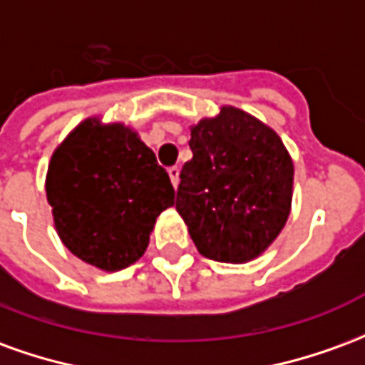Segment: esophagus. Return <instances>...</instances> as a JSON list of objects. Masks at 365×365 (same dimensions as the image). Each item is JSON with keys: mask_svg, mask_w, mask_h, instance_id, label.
<instances>
[{"mask_svg": "<svg viewBox=\"0 0 365 365\" xmlns=\"http://www.w3.org/2000/svg\"><path fill=\"white\" fill-rule=\"evenodd\" d=\"M168 175H170V180L174 183V187H178V183H180V168L172 166L168 170Z\"/></svg>", "mask_w": 365, "mask_h": 365, "instance_id": "obj_1", "label": "esophagus"}]
</instances>
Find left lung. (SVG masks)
I'll use <instances>...</instances> for the list:
<instances>
[{
	"label": "left lung",
	"instance_id": "1",
	"mask_svg": "<svg viewBox=\"0 0 365 365\" xmlns=\"http://www.w3.org/2000/svg\"><path fill=\"white\" fill-rule=\"evenodd\" d=\"M193 158L175 209L197 250L217 262L258 258L287 222L293 162L275 130L237 107L191 127Z\"/></svg>",
	"mask_w": 365,
	"mask_h": 365
}]
</instances>
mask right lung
<instances>
[{
    "label": "right lung",
    "instance_id": "add662e5",
    "mask_svg": "<svg viewBox=\"0 0 365 365\" xmlns=\"http://www.w3.org/2000/svg\"><path fill=\"white\" fill-rule=\"evenodd\" d=\"M170 175L133 128L86 119L54 150L46 199L54 227L86 264L117 272L146 250L154 222L174 205Z\"/></svg>",
    "mask_w": 365,
    "mask_h": 365
}]
</instances>
